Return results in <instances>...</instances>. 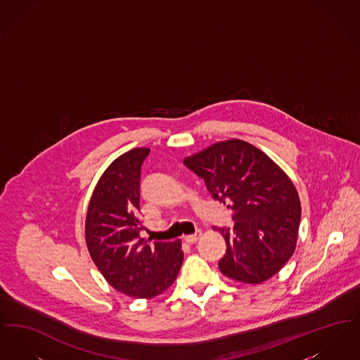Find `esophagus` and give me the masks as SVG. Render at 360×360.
<instances>
[{"label":"esophagus","mask_w":360,"mask_h":360,"mask_svg":"<svg viewBox=\"0 0 360 360\" xmlns=\"http://www.w3.org/2000/svg\"><path fill=\"white\" fill-rule=\"evenodd\" d=\"M200 236H201V231H195V233H193V235H188V236H185L184 240L188 243V244H193V243H195L197 240L200 239Z\"/></svg>","instance_id":"esophagus-1"}]
</instances>
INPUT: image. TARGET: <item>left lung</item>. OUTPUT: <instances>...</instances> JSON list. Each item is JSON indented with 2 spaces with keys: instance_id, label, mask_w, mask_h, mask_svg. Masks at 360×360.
Listing matches in <instances>:
<instances>
[{
  "instance_id": "left-lung-1",
  "label": "left lung",
  "mask_w": 360,
  "mask_h": 360,
  "mask_svg": "<svg viewBox=\"0 0 360 360\" xmlns=\"http://www.w3.org/2000/svg\"><path fill=\"white\" fill-rule=\"evenodd\" d=\"M205 182L213 200L232 212V229L219 231L226 251L224 275L260 283L290 259L298 236L301 204L289 176L252 144L239 139L216 143L184 160Z\"/></svg>"
}]
</instances>
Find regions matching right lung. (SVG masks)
<instances>
[{"label": "right lung", "instance_id": "add662e5", "mask_svg": "<svg viewBox=\"0 0 360 360\" xmlns=\"http://www.w3.org/2000/svg\"><path fill=\"white\" fill-rule=\"evenodd\" d=\"M150 148H134L105 170L86 214L90 257L103 278L129 297L153 298L169 289L181 270V241H146L140 213V175Z\"/></svg>", "mask_w": 360, "mask_h": 360}]
</instances>
